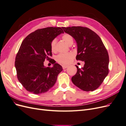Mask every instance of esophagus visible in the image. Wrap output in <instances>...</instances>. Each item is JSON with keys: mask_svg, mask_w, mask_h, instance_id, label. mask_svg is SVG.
I'll use <instances>...</instances> for the list:
<instances>
[{"mask_svg": "<svg viewBox=\"0 0 126 126\" xmlns=\"http://www.w3.org/2000/svg\"><path fill=\"white\" fill-rule=\"evenodd\" d=\"M68 67V66H67V65H63V66H62V67H63V69H66V68H67Z\"/></svg>", "mask_w": 126, "mask_h": 126, "instance_id": "1", "label": "esophagus"}]
</instances>
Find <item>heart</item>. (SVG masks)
<instances>
[{
	"label": "heart",
	"instance_id": "1",
	"mask_svg": "<svg viewBox=\"0 0 126 126\" xmlns=\"http://www.w3.org/2000/svg\"><path fill=\"white\" fill-rule=\"evenodd\" d=\"M63 40L68 45H71L73 44L74 39L69 33H64L62 36ZM57 39H53L50 43V49L52 52L56 51V44ZM75 55L72 52H69L67 53H61L56 57V60L58 63L62 64H68L71 62L74 58Z\"/></svg>",
	"mask_w": 126,
	"mask_h": 126
}]
</instances>
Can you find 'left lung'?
<instances>
[{
    "label": "left lung",
    "instance_id": "obj_1",
    "mask_svg": "<svg viewBox=\"0 0 126 126\" xmlns=\"http://www.w3.org/2000/svg\"><path fill=\"white\" fill-rule=\"evenodd\" d=\"M63 29L77 42L76 59L85 62L81 69L76 66L77 71L71 78L72 82L83 91L97 89L109 73V55L104 44L96 32L87 27L72 26Z\"/></svg>",
    "mask_w": 126,
    "mask_h": 126
}]
</instances>
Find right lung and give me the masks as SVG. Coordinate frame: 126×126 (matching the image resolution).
Wrapping results in <instances>:
<instances>
[{
	"label": "right lung",
	"instance_id": "right-lung-1",
	"mask_svg": "<svg viewBox=\"0 0 126 126\" xmlns=\"http://www.w3.org/2000/svg\"><path fill=\"white\" fill-rule=\"evenodd\" d=\"M63 33L60 27L39 29L30 33L22 41L15 59L17 76L21 85L34 94L47 92L54 86L62 66L52 59V67L44 65L45 59L50 60L51 40Z\"/></svg>",
	"mask_w": 126,
	"mask_h": 126
}]
</instances>
